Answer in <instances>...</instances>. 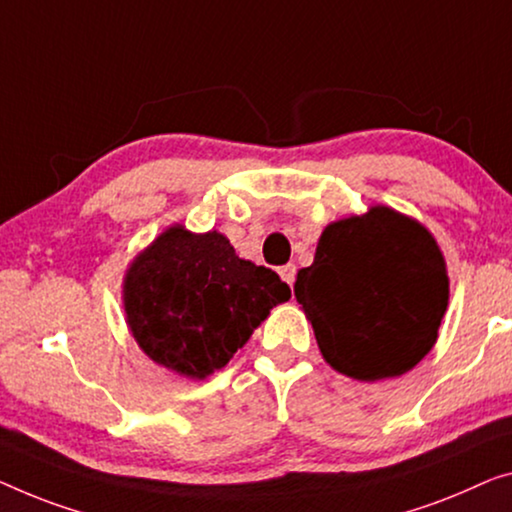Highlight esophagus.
I'll list each match as a JSON object with an SVG mask.
<instances>
[{
  "instance_id": "1",
  "label": "esophagus",
  "mask_w": 512,
  "mask_h": 512,
  "mask_svg": "<svg viewBox=\"0 0 512 512\" xmlns=\"http://www.w3.org/2000/svg\"><path fill=\"white\" fill-rule=\"evenodd\" d=\"M278 273H280V278L285 280L289 287L294 285V278H296V266H294V264H285V266H280Z\"/></svg>"
}]
</instances>
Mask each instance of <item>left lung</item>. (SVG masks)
<instances>
[{"instance_id":"1","label":"left lung","mask_w":512,"mask_h":512,"mask_svg":"<svg viewBox=\"0 0 512 512\" xmlns=\"http://www.w3.org/2000/svg\"><path fill=\"white\" fill-rule=\"evenodd\" d=\"M294 296L324 361L358 381L400 377L439 338L451 280L434 234L386 204L333 220Z\"/></svg>"}]
</instances>
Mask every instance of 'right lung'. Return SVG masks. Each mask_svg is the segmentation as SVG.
I'll return each instance as SVG.
<instances>
[{
	"label": "right lung",
	"mask_w": 512,
	"mask_h": 512,
	"mask_svg": "<svg viewBox=\"0 0 512 512\" xmlns=\"http://www.w3.org/2000/svg\"><path fill=\"white\" fill-rule=\"evenodd\" d=\"M289 296L276 271L241 259L225 234L181 223L131 259L121 285L137 347L160 368L200 381L223 370Z\"/></svg>",
	"instance_id": "right-lung-1"
}]
</instances>
